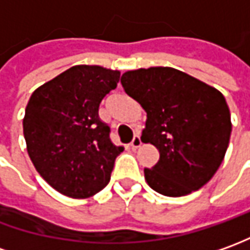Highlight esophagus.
I'll list each match as a JSON object with an SVG mask.
<instances>
[{
  "instance_id": "esophagus-1",
  "label": "esophagus",
  "mask_w": 250,
  "mask_h": 250,
  "mask_svg": "<svg viewBox=\"0 0 250 250\" xmlns=\"http://www.w3.org/2000/svg\"><path fill=\"white\" fill-rule=\"evenodd\" d=\"M140 146H142V140H140V136L136 135V136L132 139V142H130V147H132V150H137Z\"/></svg>"
}]
</instances>
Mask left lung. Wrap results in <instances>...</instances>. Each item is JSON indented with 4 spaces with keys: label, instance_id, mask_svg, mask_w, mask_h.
<instances>
[{
    "label": "left lung",
    "instance_id": "obj_1",
    "mask_svg": "<svg viewBox=\"0 0 250 250\" xmlns=\"http://www.w3.org/2000/svg\"><path fill=\"white\" fill-rule=\"evenodd\" d=\"M124 90L147 113L142 142L160 160L145 169L154 191L183 197L213 177L230 143L231 115L220 90L172 67L129 70Z\"/></svg>",
    "mask_w": 250,
    "mask_h": 250
}]
</instances>
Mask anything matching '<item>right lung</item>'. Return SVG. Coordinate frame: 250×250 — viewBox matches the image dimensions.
<instances>
[{
    "instance_id": "obj_1",
    "label": "right lung",
    "mask_w": 250,
    "mask_h": 250,
    "mask_svg": "<svg viewBox=\"0 0 250 250\" xmlns=\"http://www.w3.org/2000/svg\"><path fill=\"white\" fill-rule=\"evenodd\" d=\"M121 73L102 66L70 67L33 92L23 118L27 152L37 172L60 194L89 198L110 182L124 147L113 145L99 104Z\"/></svg>"
}]
</instances>
